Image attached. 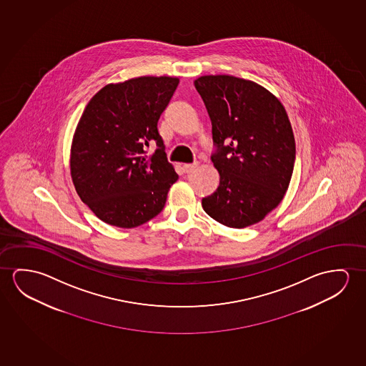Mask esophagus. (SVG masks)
I'll use <instances>...</instances> for the list:
<instances>
[{
  "label": "esophagus",
  "mask_w": 366,
  "mask_h": 366,
  "mask_svg": "<svg viewBox=\"0 0 366 366\" xmlns=\"http://www.w3.org/2000/svg\"><path fill=\"white\" fill-rule=\"evenodd\" d=\"M197 162L185 163V164H184V167H182V169H184V172H185V174H192V171H194V169H197Z\"/></svg>",
  "instance_id": "esophagus-1"
}]
</instances>
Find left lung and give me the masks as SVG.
Segmentation results:
<instances>
[{"label":"left lung","mask_w":366,"mask_h":366,"mask_svg":"<svg viewBox=\"0 0 366 366\" xmlns=\"http://www.w3.org/2000/svg\"><path fill=\"white\" fill-rule=\"evenodd\" d=\"M217 151L219 186L203 209L229 228L264 219L287 192L295 161L292 124L277 97L262 86L228 74L195 79Z\"/></svg>","instance_id":"obj_1"}]
</instances>
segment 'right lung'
<instances>
[{
	"mask_svg": "<svg viewBox=\"0 0 366 366\" xmlns=\"http://www.w3.org/2000/svg\"><path fill=\"white\" fill-rule=\"evenodd\" d=\"M177 84L167 76L109 84L84 107L71 147V176L81 200L107 224L134 228L162 212L179 176L157 123ZM152 140L158 149L148 157Z\"/></svg>",
	"mask_w": 366,
	"mask_h": 366,
	"instance_id": "1",
	"label": "right lung"
}]
</instances>
